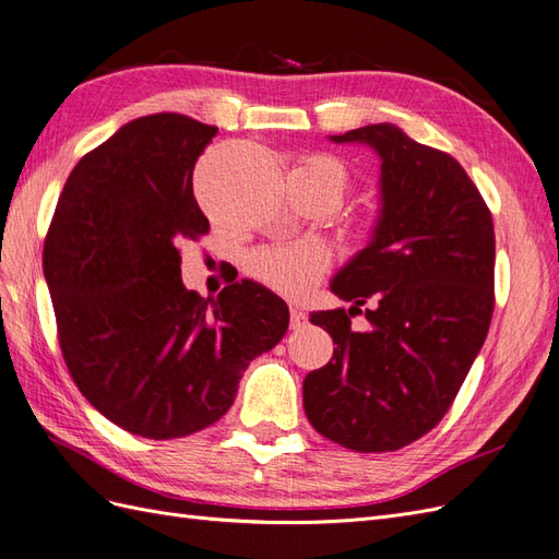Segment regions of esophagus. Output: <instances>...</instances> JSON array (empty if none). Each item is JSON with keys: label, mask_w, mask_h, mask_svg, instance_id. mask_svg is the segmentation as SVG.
<instances>
[{"label": "esophagus", "mask_w": 559, "mask_h": 559, "mask_svg": "<svg viewBox=\"0 0 559 559\" xmlns=\"http://www.w3.org/2000/svg\"><path fill=\"white\" fill-rule=\"evenodd\" d=\"M306 322H309L306 313L301 309H297V306H293V309H290V330H299V328L306 325Z\"/></svg>", "instance_id": "34e87169"}]
</instances>
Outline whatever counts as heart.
<instances>
[{"label": "heart", "instance_id": "obj_1", "mask_svg": "<svg viewBox=\"0 0 559 559\" xmlns=\"http://www.w3.org/2000/svg\"><path fill=\"white\" fill-rule=\"evenodd\" d=\"M295 169L313 171L325 183L336 204L350 192V176L338 159L328 155H306L299 159ZM378 221H362V234L371 237L376 231ZM330 253L325 248L316 243H295V246H269L258 250L250 258V274H253L262 285L285 297H301L330 272Z\"/></svg>", "mask_w": 559, "mask_h": 559}]
</instances>
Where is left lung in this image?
Wrapping results in <instances>:
<instances>
[{"mask_svg":"<svg viewBox=\"0 0 559 559\" xmlns=\"http://www.w3.org/2000/svg\"><path fill=\"white\" fill-rule=\"evenodd\" d=\"M381 155L383 209L371 243L332 281L350 311H313L334 338L330 365L304 378V411L330 441L392 453L453 406L495 311L492 213L460 162L394 124L330 136ZM372 328L355 333L359 305Z\"/></svg>","mask_w":559,"mask_h":559,"instance_id":"obj_1","label":"left lung"}]
</instances>
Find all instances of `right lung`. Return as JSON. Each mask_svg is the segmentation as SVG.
I'll list each match as a JSON object with an SVG mask.
<instances>
[{
    "instance_id": "add662e5",
    "label": "right lung",
    "mask_w": 559,
    "mask_h": 559,
    "mask_svg": "<svg viewBox=\"0 0 559 559\" xmlns=\"http://www.w3.org/2000/svg\"><path fill=\"white\" fill-rule=\"evenodd\" d=\"M215 134L181 114L122 124L69 174L44 241L71 378L104 418L155 441L221 420L246 367L290 322L253 281L215 299L181 281V246L211 229L192 171Z\"/></svg>"
}]
</instances>
